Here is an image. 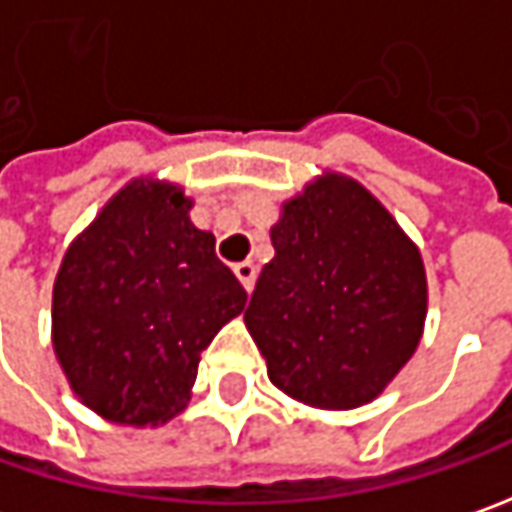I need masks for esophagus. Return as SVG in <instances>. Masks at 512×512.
<instances>
[{
	"label": "esophagus",
	"mask_w": 512,
	"mask_h": 512,
	"mask_svg": "<svg viewBox=\"0 0 512 512\" xmlns=\"http://www.w3.org/2000/svg\"><path fill=\"white\" fill-rule=\"evenodd\" d=\"M235 274H238V280L243 283V289H246V291L255 289V277H257L255 263H249V260H243V263H235Z\"/></svg>",
	"instance_id": "34e87169"
}]
</instances>
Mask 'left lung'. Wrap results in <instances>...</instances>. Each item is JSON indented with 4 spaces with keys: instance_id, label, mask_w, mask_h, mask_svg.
<instances>
[{
    "instance_id": "obj_1",
    "label": "left lung",
    "mask_w": 512,
    "mask_h": 512,
    "mask_svg": "<svg viewBox=\"0 0 512 512\" xmlns=\"http://www.w3.org/2000/svg\"><path fill=\"white\" fill-rule=\"evenodd\" d=\"M272 246L243 317L269 379L314 408L371 402L422 337L428 283L419 249L340 172L283 203Z\"/></svg>"
}]
</instances>
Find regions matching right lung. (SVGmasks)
<instances>
[{"instance_id": "add662e5", "label": "right lung", "mask_w": 512, "mask_h": 512, "mask_svg": "<svg viewBox=\"0 0 512 512\" xmlns=\"http://www.w3.org/2000/svg\"><path fill=\"white\" fill-rule=\"evenodd\" d=\"M189 209L181 186L130 181L56 274V357L76 397L110 422L144 428L184 411L201 351L246 306Z\"/></svg>"}]
</instances>
